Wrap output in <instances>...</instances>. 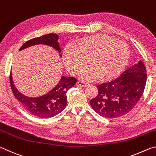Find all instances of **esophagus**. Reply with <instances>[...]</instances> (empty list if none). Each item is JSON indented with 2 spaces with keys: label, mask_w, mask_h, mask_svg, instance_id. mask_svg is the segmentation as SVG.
I'll return each mask as SVG.
<instances>
[{
  "label": "esophagus",
  "mask_w": 156,
  "mask_h": 156,
  "mask_svg": "<svg viewBox=\"0 0 156 156\" xmlns=\"http://www.w3.org/2000/svg\"><path fill=\"white\" fill-rule=\"evenodd\" d=\"M76 85L78 87H87L89 85L88 83H84L83 81H80L79 80L77 82V84H76Z\"/></svg>",
  "instance_id": "obj_1"
}]
</instances>
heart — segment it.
<instances>
[{
    "label": "heart",
    "mask_w": 156,
    "mask_h": 156,
    "mask_svg": "<svg viewBox=\"0 0 156 156\" xmlns=\"http://www.w3.org/2000/svg\"><path fill=\"white\" fill-rule=\"evenodd\" d=\"M129 58L127 44L105 34L84 37L76 47L67 45L63 51L65 67L73 75L79 74L89 60L91 66L82 73L87 81L100 77L105 80L116 77L125 69Z\"/></svg>",
    "instance_id": "obj_1"
}]
</instances>
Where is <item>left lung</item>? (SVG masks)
<instances>
[{"label":"left lung","instance_id":"obj_1","mask_svg":"<svg viewBox=\"0 0 156 156\" xmlns=\"http://www.w3.org/2000/svg\"><path fill=\"white\" fill-rule=\"evenodd\" d=\"M146 82V67L140 61L113 80L98 85V94L90 100L91 107L104 118L121 117L131 112L138 103Z\"/></svg>","mask_w":156,"mask_h":156}]
</instances>
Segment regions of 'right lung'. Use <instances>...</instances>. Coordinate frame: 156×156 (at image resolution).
I'll return each instance as SVG.
<instances>
[{
  "label": "right lung",
  "instance_id": "1",
  "mask_svg": "<svg viewBox=\"0 0 156 156\" xmlns=\"http://www.w3.org/2000/svg\"><path fill=\"white\" fill-rule=\"evenodd\" d=\"M58 36L55 34H49L31 39L23 44L19 50L38 44H47L54 47L60 53L58 43ZM10 85L14 96L21 105L31 114L42 118H51L58 114L67 105V92L76 83V78L62 76L58 84L49 93L38 98H30L22 94L16 88L13 83L12 72L9 75Z\"/></svg>",
  "mask_w": 156,
  "mask_h": 156
}]
</instances>
